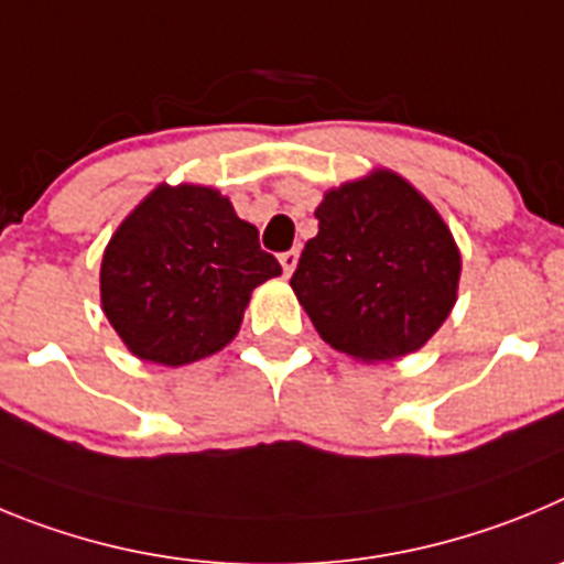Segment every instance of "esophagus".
Here are the masks:
<instances>
[{
    "instance_id": "obj_1",
    "label": "esophagus",
    "mask_w": 564,
    "mask_h": 564,
    "mask_svg": "<svg viewBox=\"0 0 564 564\" xmlns=\"http://www.w3.org/2000/svg\"><path fill=\"white\" fill-rule=\"evenodd\" d=\"M281 267H283V275H292L294 267H297V250L281 252Z\"/></svg>"
}]
</instances>
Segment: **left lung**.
Here are the masks:
<instances>
[{"label":"left lung","instance_id":"left-lung-1","mask_svg":"<svg viewBox=\"0 0 564 564\" xmlns=\"http://www.w3.org/2000/svg\"><path fill=\"white\" fill-rule=\"evenodd\" d=\"M292 289L332 348L395 359L427 343L455 303L460 252L435 207L402 176L377 171L328 191L314 210Z\"/></svg>","mask_w":564,"mask_h":564}]
</instances>
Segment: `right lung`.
<instances>
[{
	"instance_id": "right-lung-1",
	"label": "right lung",
	"mask_w": 564,
	"mask_h": 564,
	"mask_svg": "<svg viewBox=\"0 0 564 564\" xmlns=\"http://www.w3.org/2000/svg\"><path fill=\"white\" fill-rule=\"evenodd\" d=\"M275 275L281 263L219 191L160 185L111 236L100 301L131 354L176 368L221 351L252 289Z\"/></svg>"
}]
</instances>
